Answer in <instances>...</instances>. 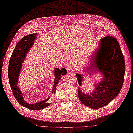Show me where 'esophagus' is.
<instances>
[{
    "label": "esophagus",
    "instance_id": "obj_1",
    "mask_svg": "<svg viewBox=\"0 0 133 133\" xmlns=\"http://www.w3.org/2000/svg\"><path fill=\"white\" fill-rule=\"evenodd\" d=\"M75 69V67L74 66V64H69L67 66V70L69 71H70L72 70H74Z\"/></svg>",
    "mask_w": 133,
    "mask_h": 133
}]
</instances>
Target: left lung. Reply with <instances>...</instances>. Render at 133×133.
Here are the masks:
<instances>
[{"mask_svg":"<svg viewBox=\"0 0 133 133\" xmlns=\"http://www.w3.org/2000/svg\"><path fill=\"white\" fill-rule=\"evenodd\" d=\"M98 47L91 61L82 72L90 75L98 72L103 75L100 82H94V89L90 93L82 92L80 88L77 91L79 98L82 104L93 109L106 106L117 97L122 88L125 74V61L117 40L107 36L98 41ZM81 86L85 77L76 73Z\"/></svg>","mask_w":133,"mask_h":133,"instance_id":"left-lung-1","label":"left lung"}]
</instances>
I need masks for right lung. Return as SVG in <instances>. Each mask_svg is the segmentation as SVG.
Instances as JSON below:
<instances>
[{"mask_svg": "<svg viewBox=\"0 0 133 133\" xmlns=\"http://www.w3.org/2000/svg\"><path fill=\"white\" fill-rule=\"evenodd\" d=\"M37 34H31L29 35L24 36L16 45L11 56L10 61L9 63L8 67V77L10 86L12 90V92L14 95L17 101L19 102L23 107L29 108L32 110H39L49 106L51 103L48 102L47 101L50 98V96L47 99L42 100L41 101L32 104H30L26 102L22 97L21 91L17 85V76L21 70V66L22 65L27 53L33 47L34 44V41L37 38ZM54 74L55 75V78L53 88L52 90V93L56 94V86L58 82L61 79V77L65 75L67 71L64 68L62 69L59 68L54 69Z\"/></svg>", "mask_w": 133, "mask_h": 133, "instance_id": "add662e5", "label": "right lung"}]
</instances>
